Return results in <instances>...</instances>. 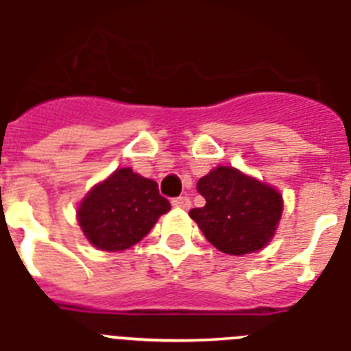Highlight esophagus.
I'll return each instance as SVG.
<instances>
[{
    "mask_svg": "<svg viewBox=\"0 0 351 351\" xmlns=\"http://www.w3.org/2000/svg\"><path fill=\"white\" fill-rule=\"evenodd\" d=\"M172 205L179 208H189L191 207V200H189V197H178V198H173Z\"/></svg>",
    "mask_w": 351,
    "mask_h": 351,
    "instance_id": "34e87169",
    "label": "esophagus"
}]
</instances>
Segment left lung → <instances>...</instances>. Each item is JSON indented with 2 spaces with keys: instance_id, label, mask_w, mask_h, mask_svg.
Instances as JSON below:
<instances>
[{
  "instance_id": "left-lung-1",
  "label": "left lung",
  "mask_w": 351,
  "mask_h": 351,
  "mask_svg": "<svg viewBox=\"0 0 351 351\" xmlns=\"http://www.w3.org/2000/svg\"><path fill=\"white\" fill-rule=\"evenodd\" d=\"M205 205L189 217L221 252L243 256L268 245L282 217V195L233 167H217L197 182Z\"/></svg>"
}]
</instances>
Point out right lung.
Returning <instances> with one entry per match:
<instances>
[{"label": "right lung", "mask_w": 351, "mask_h": 351, "mask_svg": "<svg viewBox=\"0 0 351 351\" xmlns=\"http://www.w3.org/2000/svg\"><path fill=\"white\" fill-rule=\"evenodd\" d=\"M169 210L156 182L132 169H118L83 198L78 223L92 245L118 252L141 242Z\"/></svg>", "instance_id": "right-lung-1"}]
</instances>
